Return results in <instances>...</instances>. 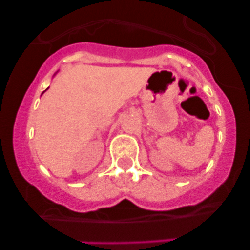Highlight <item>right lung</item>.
<instances>
[{"label": "right lung", "instance_id": "add662e5", "mask_svg": "<svg viewBox=\"0 0 250 250\" xmlns=\"http://www.w3.org/2000/svg\"><path fill=\"white\" fill-rule=\"evenodd\" d=\"M47 89H48V88H47ZM42 94H43V93H42Z\"/></svg>", "mask_w": 250, "mask_h": 250}]
</instances>
